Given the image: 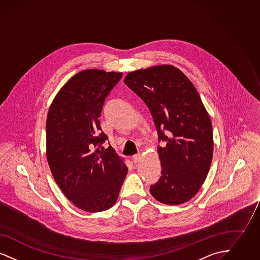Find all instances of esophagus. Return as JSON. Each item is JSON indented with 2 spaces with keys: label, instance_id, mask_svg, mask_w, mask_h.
I'll use <instances>...</instances> for the list:
<instances>
[{
  "label": "esophagus",
  "instance_id": "34e87169",
  "mask_svg": "<svg viewBox=\"0 0 260 260\" xmlns=\"http://www.w3.org/2000/svg\"><path fill=\"white\" fill-rule=\"evenodd\" d=\"M141 159H142V156H141L140 154H136L135 156H133V161H134L135 164H137L138 161H140Z\"/></svg>",
  "mask_w": 260,
  "mask_h": 260
}]
</instances>
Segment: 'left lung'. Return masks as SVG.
Returning a JSON list of instances; mask_svg holds the SVG:
<instances>
[{
    "label": "left lung",
    "instance_id": "obj_1",
    "mask_svg": "<svg viewBox=\"0 0 260 260\" xmlns=\"http://www.w3.org/2000/svg\"><path fill=\"white\" fill-rule=\"evenodd\" d=\"M124 84L147 105L156 125L161 176L150 193L166 205H180L198 193L212 160L210 116L190 80L173 65L136 70Z\"/></svg>",
    "mask_w": 260,
    "mask_h": 260
}]
</instances>
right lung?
<instances>
[{
    "label": "right lung",
    "mask_w": 260,
    "mask_h": 260,
    "mask_svg": "<svg viewBox=\"0 0 260 260\" xmlns=\"http://www.w3.org/2000/svg\"><path fill=\"white\" fill-rule=\"evenodd\" d=\"M123 74L88 69L73 76L56 94L47 118V158L64 195L88 212L116 203L127 173L109 145L99 117L104 101Z\"/></svg>",
    "instance_id": "add662e5"
}]
</instances>
